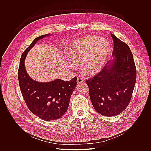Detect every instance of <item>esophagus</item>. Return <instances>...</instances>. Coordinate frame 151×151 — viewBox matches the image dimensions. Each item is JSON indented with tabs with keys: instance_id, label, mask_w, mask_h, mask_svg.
Listing matches in <instances>:
<instances>
[{
	"instance_id": "1",
	"label": "esophagus",
	"mask_w": 151,
	"mask_h": 151,
	"mask_svg": "<svg viewBox=\"0 0 151 151\" xmlns=\"http://www.w3.org/2000/svg\"><path fill=\"white\" fill-rule=\"evenodd\" d=\"M83 81V79H82V78H78V79H77V83H78V84L81 83Z\"/></svg>"
}]
</instances>
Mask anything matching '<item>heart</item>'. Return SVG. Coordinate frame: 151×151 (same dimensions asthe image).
I'll return each mask as SVG.
<instances>
[{"label":"heart","mask_w":151,"mask_h":151,"mask_svg":"<svg viewBox=\"0 0 151 151\" xmlns=\"http://www.w3.org/2000/svg\"><path fill=\"white\" fill-rule=\"evenodd\" d=\"M111 51V45L104 38L87 35L70 43L66 48L70 68L76 67L81 59V66L88 75H95L104 66Z\"/></svg>","instance_id":"b5f03b06"}]
</instances>
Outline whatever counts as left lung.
<instances>
[{
	"label": "left lung",
	"mask_w": 151,
	"mask_h": 151,
	"mask_svg": "<svg viewBox=\"0 0 151 151\" xmlns=\"http://www.w3.org/2000/svg\"><path fill=\"white\" fill-rule=\"evenodd\" d=\"M114 58L102 70L86 81L95 111L106 116L119 115L128 106L137 80V69L128 45L111 34Z\"/></svg>",
	"instance_id": "obj_1"
}]
</instances>
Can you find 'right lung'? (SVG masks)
<instances>
[{"instance_id":"add662e5","label":"right lung","mask_w":151,"mask_h":151,"mask_svg":"<svg viewBox=\"0 0 151 151\" xmlns=\"http://www.w3.org/2000/svg\"><path fill=\"white\" fill-rule=\"evenodd\" d=\"M51 35H42L33 40L22 53L18 70L19 86L29 109L40 119L48 121L58 119L66 113L77 80L75 77L70 81L56 79L40 82L33 80L27 74L24 60L28 52L38 40Z\"/></svg>"}]
</instances>
